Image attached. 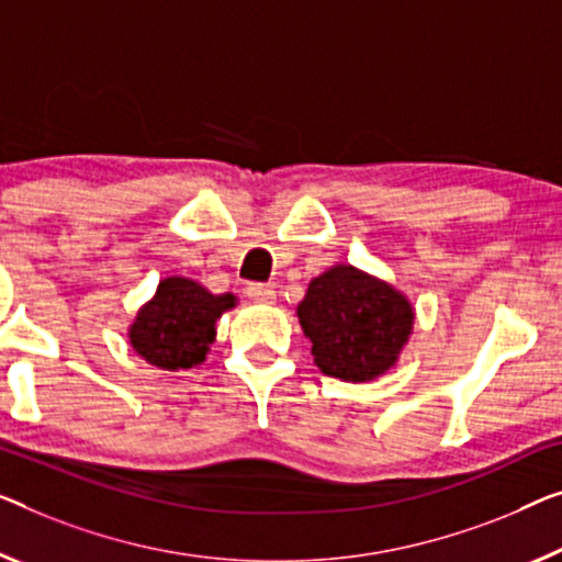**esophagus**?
Returning a JSON list of instances; mask_svg holds the SVG:
<instances>
[{"mask_svg":"<svg viewBox=\"0 0 562 562\" xmlns=\"http://www.w3.org/2000/svg\"><path fill=\"white\" fill-rule=\"evenodd\" d=\"M247 295L255 300L259 305H274L278 303V292H274L272 284H262V282H252L247 288Z\"/></svg>","mask_w":562,"mask_h":562,"instance_id":"obj_1","label":"esophagus"}]
</instances>
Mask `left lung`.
<instances>
[{
	"label": "left lung",
	"instance_id": "obj_1",
	"mask_svg": "<svg viewBox=\"0 0 562 562\" xmlns=\"http://www.w3.org/2000/svg\"><path fill=\"white\" fill-rule=\"evenodd\" d=\"M295 315L313 342L315 366L348 383L386 375L398 363L416 321L404 292L353 265H333L310 280Z\"/></svg>",
	"mask_w": 562,
	"mask_h": 562
}]
</instances>
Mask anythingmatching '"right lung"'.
Wrapping results in <instances>:
<instances>
[{"mask_svg": "<svg viewBox=\"0 0 562 562\" xmlns=\"http://www.w3.org/2000/svg\"><path fill=\"white\" fill-rule=\"evenodd\" d=\"M237 303L232 292L214 295L194 278L171 274L138 307L125 335L146 363L161 371H187L206 361L216 340V321Z\"/></svg>", "mask_w": 562, "mask_h": 562, "instance_id": "add662e5", "label": "right lung"}]
</instances>
